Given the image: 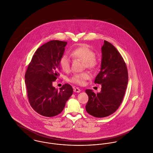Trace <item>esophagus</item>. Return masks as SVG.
<instances>
[{
  "label": "esophagus",
  "instance_id": "1",
  "mask_svg": "<svg viewBox=\"0 0 153 153\" xmlns=\"http://www.w3.org/2000/svg\"><path fill=\"white\" fill-rule=\"evenodd\" d=\"M73 91H74V92H77V93H79V92H80V91H81V90L79 88H76V87L74 88Z\"/></svg>",
  "mask_w": 153,
  "mask_h": 153
}]
</instances>
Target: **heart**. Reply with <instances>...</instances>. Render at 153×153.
Listing matches in <instances>:
<instances>
[{
  "instance_id": "obj_1",
  "label": "heart",
  "mask_w": 153,
  "mask_h": 153,
  "mask_svg": "<svg viewBox=\"0 0 153 153\" xmlns=\"http://www.w3.org/2000/svg\"><path fill=\"white\" fill-rule=\"evenodd\" d=\"M70 57L73 59H77L82 61L83 68H88L94 70L98 65L99 60L96 56L88 46L82 45L73 48L70 52ZM59 64L61 69L67 72L70 68V60L67 56H63L59 60ZM91 74L88 71H83L80 73L73 74L69 79L70 82L79 85H83L86 80L91 77Z\"/></svg>"
}]
</instances>
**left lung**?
Listing matches in <instances>:
<instances>
[{"label": "left lung", "mask_w": 153, "mask_h": 153, "mask_svg": "<svg viewBox=\"0 0 153 153\" xmlns=\"http://www.w3.org/2000/svg\"><path fill=\"white\" fill-rule=\"evenodd\" d=\"M102 53L100 71L94 80V83L101 84V91L96 94L91 89L86 90L89 96L86 110L96 118L109 116L118 109L128 81L126 65L117 49L105 41Z\"/></svg>", "instance_id": "8db88e82"}]
</instances>
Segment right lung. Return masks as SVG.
<instances>
[{"mask_svg": "<svg viewBox=\"0 0 153 153\" xmlns=\"http://www.w3.org/2000/svg\"><path fill=\"white\" fill-rule=\"evenodd\" d=\"M67 42L52 40L38 48L29 64L25 75L28 98L38 114L52 117L60 114L73 94L71 85L65 83L60 90L53 86L60 70L59 60Z\"/></svg>", "mask_w": 153, "mask_h": 153, "instance_id": "1", "label": "right lung"}]
</instances>
